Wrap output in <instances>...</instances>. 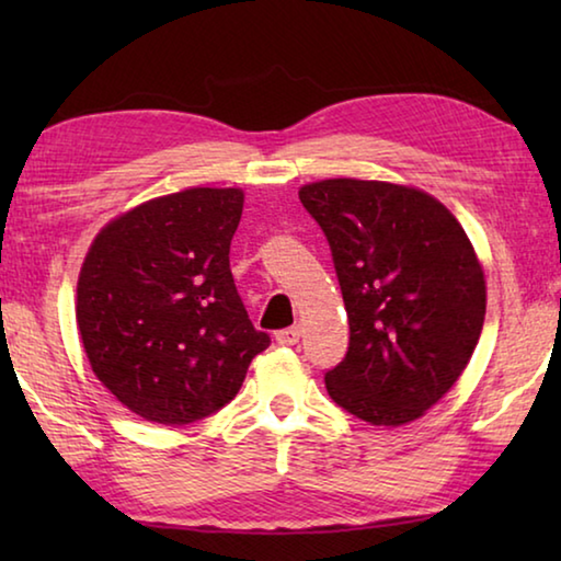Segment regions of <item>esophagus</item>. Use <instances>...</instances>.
<instances>
[{"label":"esophagus","instance_id":"1","mask_svg":"<svg viewBox=\"0 0 561 561\" xmlns=\"http://www.w3.org/2000/svg\"><path fill=\"white\" fill-rule=\"evenodd\" d=\"M299 336H301L299 327L282 329V331H277V344H282V346H294V344H297V341H299Z\"/></svg>","mask_w":561,"mask_h":561}]
</instances>
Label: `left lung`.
I'll return each instance as SVG.
<instances>
[{
  "instance_id": "obj_1",
  "label": "left lung",
  "mask_w": 561,
  "mask_h": 561,
  "mask_svg": "<svg viewBox=\"0 0 561 561\" xmlns=\"http://www.w3.org/2000/svg\"><path fill=\"white\" fill-rule=\"evenodd\" d=\"M299 201L324 232L348 314V351L327 371L334 403L403 425L450 391L478 346L485 277L450 210L421 190L334 178Z\"/></svg>"
}]
</instances>
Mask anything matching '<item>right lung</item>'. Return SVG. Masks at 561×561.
<instances>
[{"mask_svg":"<svg viewBox=\"0 0 561 561\" xmlns=\"http://www.w3.org/2000/svg\"><path fill=\"white\" fill-rule=\"evenodd\" d=\"M244 195L190 187L126 213L93 240L76 321L93 374L140 417L187 425L240 391L270 346L237 294L230 242Z\"/></svg>","mask_w":561,"mask_h":561,"instance_id":"add662e5","label":"right lung"}]
</instances>
